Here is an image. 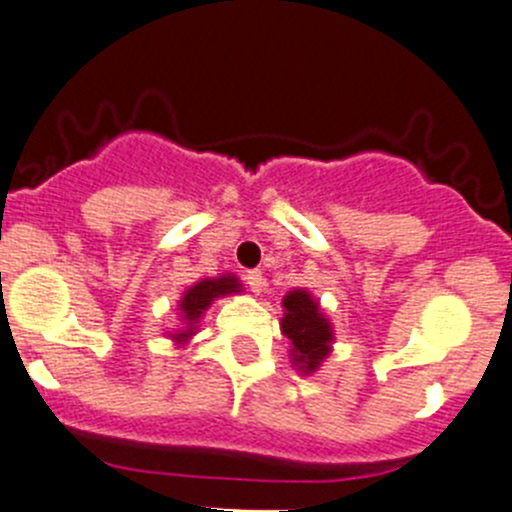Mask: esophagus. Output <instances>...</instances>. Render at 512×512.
Masks as SVG:
<instances>
[{
  "label": "esophagus",
  "mask_w": 512,
  "mask_h": 512,
  "mask_svg": "<svg viewBox=\"0 0 512 512\" xmlns=\"http://www.w3.org/2000/svg\"><path fill=\"white\" fill-rule=\"evenodd\" d=\"M245 285L250 287L255 294H260L262 287H265V277H262V272L252 270V272H247V275H245Z\"/></svg>",
  "instance_id": "34e87169"
}]
</instances>
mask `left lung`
I'll use <instances>...</instances> for the list:
<instances>
[{
  "label": "left lung",
  "mask_w": 512,
  "mask_h": 512,
  "mask_svg": "<svg viewBox=\"0 0 512 512\" xmlns=\"http://www.w3.org/2000/svg\"><path fill=\"white\" fill-rule=\"evenodd\" d=\"M285 317H282V332L292 342L294 364L299 371L309 374L322 364L329 354L332 344V329L324 314L319 312V304L309 297L304 289H294L285 297Z\"/></svg>",
  "instance_id": "left-lung-1"
}]
</instances>
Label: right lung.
<instances>
[{
    "label": "right lung",
    "mask_w": 512,
    "mask_h": 512,
    "mask_svg": "<svg viewBox=\"0 0 512 512\" xmlns=\"http://www.w3.org/2000/svg\"><path fill=\"white\" fill-rule=\"evenodd\" d=\"M232 292H240V282L235 277H218V280H203L198 285H193L185 292L183 302H180V309H183V317L188 319L190 327L185 332H178L173 339L178 342H185L190 334L195 332V322L200 319V314L213 304L215 297H223V294H232Z\"/></svg>",
    "instance_id": "obj_1"
}]
</instances>
